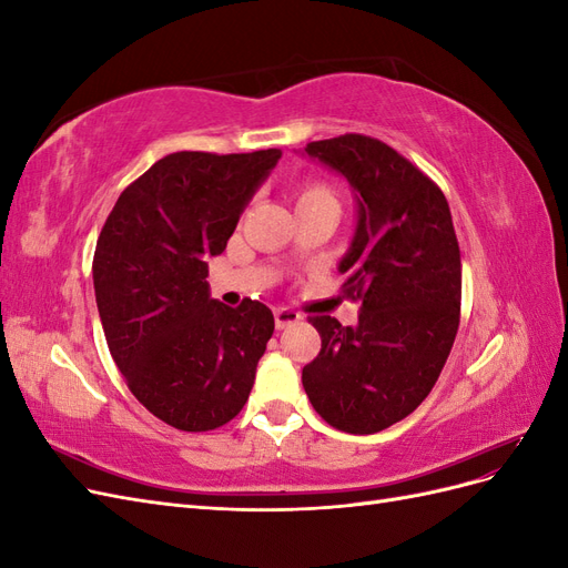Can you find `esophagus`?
<instances>
[{
  "label": "esophagus",
  "mask_w": 568,
  "mask_h": 568,
  "mask_svg": "<svg viewBox=\"0 0 568 568\" xmlns=\"http://www.w3.org/2000/svg\"><path fill=\"white\" fill-rule=\"evenodd\" d=\"M301 320H303V315L291 311V307H277V311H274V324H277V329H286V326L296 324Z\"/></svg>",
  "instance_id": "34e87169"
}]
</instances>
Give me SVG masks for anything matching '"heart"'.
I'll return each mask as SVG.
<instances>
[{
  "mask_svg": "<svg viewBox=\"0 0 568 568\" xmlns=\"http://www.w3.org/2000/svg\"><path fill=\"white\" fill-rule=\"evenodd\" d=\"M336 203L334 194L329 192V186H324L320 182H311L305 184L298 192V203L296 205H305V203Z\"/></svg>",
  "mask_w": 568,
  "mask_h": 568,
  "instance_id": "heart-1",
  "label": "heart"
}]
</instances>
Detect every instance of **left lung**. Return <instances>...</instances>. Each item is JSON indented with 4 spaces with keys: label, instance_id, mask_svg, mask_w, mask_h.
Listing matches in <instances>:
<instances>
[{
    "label": "left lung",
    "instance_id": "8db88e82",
    "mask_svg": "<svg viewBox=\"0 0 568 568\" xmlns=\"http://www.w3.org/2000/svg\"><path fill=\"white\" fill-rule=\"evenodd\" d=\"M355 194V234L341 257L355 326L311 317L322 351L303 367L317 415L346 434H376L432 393L459 326L462 263L450 205L419 168L365 134L303 149Z\"/></svg>",
    "mask_w": 568,
    "mask_h": 568
}]
</instances>
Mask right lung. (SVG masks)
I'll return each mask as SVG.
<instances>
[{"label":"right lung","mask_w":568,"mask_h":568,"mask_svg":"<svg viewBox=\"0 0 568 568\" xmlns=\"http://www.w3.org/2000/svg\"><path fill=\"white\" fill-rule=\"evenodd\" d=\"M280 159L170 153L118 196L99 234L92 277L109 351L134 398L180 432L242 412L274 332L267 305L220 303L205 277Z\"/></svg>","instance_id":"add662e5"}]
</instances>
